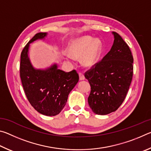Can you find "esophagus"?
Wrapping results in <instances>:
<instances>
[{"label": "esophagus", "instance_id": "esophagus-1", "mask_svg": "<svg viewBox=\"0 0 151 151\" xmlns=\"http://www.w3.org/2000/svg\"><path fill=\"white\" fill-rule=\"evenodd\" d=\"M78 75H79V79H80V81H83V80H85V76H84L83 73H79Z\"/></svg>", "mask_w": 151, "mask_h": 151}]
</instances>
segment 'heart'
I'll return each mask as SVG.
<instances>
[{
  "instance_id": "heart-1",
  "label": "heart",
  "mask_w": 151,
  "mask_h": 151,
  "mask_svg": "<svg viewBox=\"0 0 151 151\" xmlns=\"http://www.w3.org/2000/svg\"><path fill=\"white\" fill-rule=\"evenodd\" d=\"M102 50V42L90 36H83L72 39L67 47V52L70 57L75 59L81 58L82 65L86 68H92L96 65L101 57ZM65 60L69 64L73 63L70 57L66 58Z\"/></svg>"
}]
</instances>
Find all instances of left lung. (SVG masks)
<instances>
[{"label":"left lung","mask_w":151,"mask_h":151,"mask_svg":"<svg viewBox=\"0 0 151 151\" xmlns=\"http://www.w3.org/2000/svg\"><path fill=\"white\" fill-rule=\"evenodd\" d=\"M112 34L114 42L111 50L85 75L91 87L88 104L99 115L115 111L121 105L133 73V57L129 46L118 33Z\"/></svg>","instance_id":"1"}]
</instances>
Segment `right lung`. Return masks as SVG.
I'll use <instances>...</instances> for the list:
<instances>
[{
    "label": "right lung",
    "instance_id": "obj_1",
    "mask_svg": "<svg viewBox=\"0 0 151 151\" xmlns=\"http://www.w3.org/2000/svg\"><path fill=\"white\" fill-rule=\"evenodd\" d=\"M47 32H39L27 43L20 55V75L28 100L36 111L46 116L59 114L68 96L78 82L75 70L66 73L58 69L57 63L45 68H35L29 57L30 44L45 40Z\"/></svg>",
    "mask_w": 151,
    "mask_h": 151
}]
</instances>
